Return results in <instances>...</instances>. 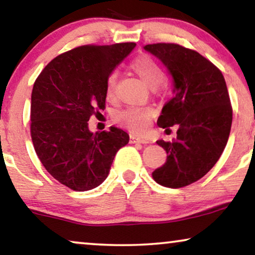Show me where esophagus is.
Returning <instances> with one entry per match:
<instances>
[{
    "mask_svg": "<svg viewBox=\"0 0 255 255\" xmlns=\"http://www.w3.org/2000/svg\"><path fill=\"white\" fill-rule=\"evenodd\" d=\"M130 143H143V144H146V143H149V139L139 137V136L136 135H130Z\"/></svg>",
    "mask_w": 255,
    "mask_h": 255,
    "instance_id": "esophagus-1",
    "label": "esophagus"
}]
</instances>
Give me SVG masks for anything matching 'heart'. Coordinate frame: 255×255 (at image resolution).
<instances>
[{
	"mask_svg": "<svg viewBox=\"0 0 255 255\" xmlns=\"http://www.w3.org/2000/svg\"><path fill=\"white\" fill-rule=\"evenodd\" d=\"M131 69L141 77V80L149 88L156 89L163 83L165 74L162 67L156 62L152 57L142 55L135 59L131 62ZM118 82V74L112 73L106 81V96L109 99H112L116 93ZM152 116V111L148 107H128L120 111L117 114L116 120L121 126L135 132H143L149 126L150 118Z\"/></svg>",
	"mask_w": 255,
	"mask_h": 255,
	"instance_id": "b5f03b06",
	"label": "heart"
}]
</instances>
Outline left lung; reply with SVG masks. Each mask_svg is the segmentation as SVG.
Wrapping results in <instances>:
<instances>
[{"label": "left lung", "mask_w": 255, "mask_h": 255, "mask_svg": "<svg viewBox=\"0 0 255 255\" xmlns=\"http://www.w3.org/2000/svg\"><path fill=\"white\" fill-rule=\"evenodd\" d=\"M143 48L162 61L173 78V97L157 125L178 127L171 142L157 141L167 157L152 178L165 187H185L206 175L227 145L232 124L227 83L221 70L198 52L164 42Z\"/></svg>", "instance_id": "8db88e82"}]
</instances>
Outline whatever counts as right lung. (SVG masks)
Instances as JSON below:
<instances>
[{
    "label": "right lung",
    "instance_id": "add662e5",
    "mask_svg": "<svg viewBox=\"0 0 255 255\" xmlns=\"http://www.w3.org/2000/svg\"><path fill=\"white\" fill-rule=\"evenodd\" d=\"M135 42L85 45L53 59L34 82L31 137L35 152L53 178L73 191L98 187L129 135L89 130L88 121L105 109L106 81Z\"/></svg>",
    "mask_w": 255,
    "mask_h": 255
}]
</instances>
